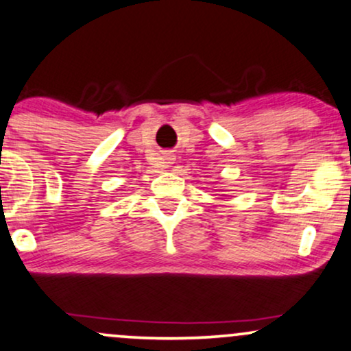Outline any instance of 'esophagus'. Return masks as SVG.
Here are the masks:
<instances>
[{"label": "esophagus", "instance_id": "1", "mask_svg": "<svg viewBox=\"0 0 351 351\" xmlns=\"http://www.w3.org/2000/svg\"><path fill=\"white\" fill-rule=\"evenodd\" d=\"M167 160H174V156H169Z\"/></svg>", "mask_w": 351, "mask_h": 351}]
</instances>
